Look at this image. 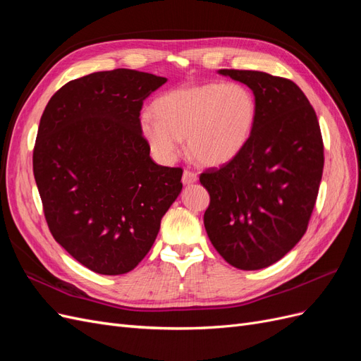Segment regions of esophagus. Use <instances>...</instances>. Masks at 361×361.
Returning <instances> with one entry per match:
<instances>
[{
    "label": "esophagus",
    "instance_id": "34e87169",
    "mask_svg": "<svg viewBox=\"0 0 361 361\" xmlns=\"http://www.w3.org/2000/svg\"><path fill=\"white\" fill-rule=\"evenodd\" d=\"M197 173L195 171H192V170H190V169H185L183 170V174H182V182L185 183V185H190V183H194V182H197Z\"/></svg>",
    "mask_w": 361,
    "mask_h": 361
}]
</instances>
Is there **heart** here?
Instances as JSON below:
<instances>
[{"label": "heart", "instance_id": "b5f03b06", "mask_svg": "<svg viewBox=\"0 0 361 361\" xmlns=\"http://www.w3.org/2000/svg\"><path fill=\"white\" fill-rule=\"evenodd\" d=\"M155 116H140V133L159 161L171 162L187 138L190 154L206 166H220L244 149L253 133L257 105L239 82L180 87L158 96Z\"/></svg>", "mask_w": 361, "mask_h": 361}]
</instances>
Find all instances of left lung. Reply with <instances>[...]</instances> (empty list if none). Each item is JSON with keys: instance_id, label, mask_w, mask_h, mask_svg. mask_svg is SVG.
<instances>
[{"instance_id": "8db88e82", "label": "left lung", "mask_w": 361, "mask_h": 361, "mask_svg": "<svg viewBox=\"0 0 361 361\" xmlns=\"http://www.w3.org/2000/svg\"><path fill=\"white\" fill-rule=\"evenodd\" d=\"M220 73L253 90L257 117L244 149L200 174L211 197L204 228L227 264L262 269L280 260L307 231L324 170L321 128L293 81L257 71Z\"/></svg>"}]
</instances>
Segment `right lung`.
<instances>
[{
    "label": "right lung",
    "instance_id": "add662e5",
    "mask_svg": "<svg viewBox=\"0 0 361 361\" xmlns=\"http://www.w3.org/2000/svg\"><path fill=\"white\" fill-rule=\"evenodd\" d=\"M166 78L130 69L69 81L42 114L32 171L54 239L97 274L134 269L182 190V169L152 161L140 133Z\"/></svg>",
    "mask_w": 361,
    "mask_h": 361
}]
</instances>
